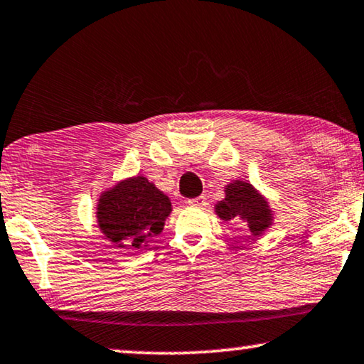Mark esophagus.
I'll return each mask as SVG.
<instances>
[{
	"label": "esophagus",
	"instance_id": "esophagus-1",
	"mask_svg": "<svg viewBox=\"0 0 364 364\" xmlns=\"http://www.w3.org/2000/svg\"><path fill=\"white\" fill-rule=\"evenodd\" d=\"M188 205H191V207H198V209H204V207L207 205L205 196H199V198L189 199V200H188Z\"/></svg>",
	"mask_w": 364,
	"mask_h": 364
}]
</instances>
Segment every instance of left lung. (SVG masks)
I'll return each instance as SVG.
<instances>
[{"label":"left lung","mask_w":364,"mask_h":364,"mask_svg":"<svg viewBox=\"0 0 364 364\" xmlns=\"http://www.w3.org/2000/svg\"><path fill=\"white\" fill-rule=\"evenodd\" d=\"M225 198L215 204L223 222H243L251 238H259L274 225V210L265 196L250 181L233 180L223 188Z\"/></svg>","instance_id":"1"}]
</instances>
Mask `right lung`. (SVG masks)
<instances>
[{
	"mask_svg": "<svg viewBox=\"0 0 364 364\" xmlns=\"http://www.w3.org/2000/svg\"><path fill=\"white\" fill-rule=\"evenodd\" d=\"M170 213L168 196L146 176L136 175L102 191L95 220L100 233L119 250L142 251L161 233Z\"/></svg>",
	"mask_w": 364,
	"mask_h": 364,
	"instance_id": "1",
	"label": "right lung"
}]
</instances>
